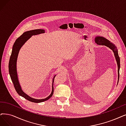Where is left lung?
<instances>
[{
  "label": "left lung",
  "instance_id": "obj_1",
  "mask_svg": "<svg viewBox=\"0 0 126 126\" xmlns=\"http://www.w3.org/2000/svg\"><path fill=\"white\" fill-rule=\"evenodd\" d=\"M95 42L97 44L101 45V46H105L110 49H111L114 52V56L117 62V66H118V78L119 79V69H120V58L118 56V50L116 48V47L115 46V44L110 42L109 40L105 39L103 37H96L94 39Z\"/></svg>",
  "mask_w": 126,
  "mask_h": 126
}]
</instances>
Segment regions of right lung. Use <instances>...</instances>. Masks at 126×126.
Here are the masks:
<instances>
[{"label":"right lung","mask_w":126,"mask_h":126,"mask_svg":"<svg viewBox=\"0 0 126 126\" xmlns=\"http://www.w3.org/2000/svg\"><path fill=\"white\" fill-rule=\"evenodd\" d=\"M45 32V31L43 29H34L32 30V31H27L24 32L21 36L18 37L16 40V42H14L13 46L12 47V51L11 55L10 58L9 60V72L10 75L11 79L13 84L14 85V87L16 89V92L17 94L21 95V96L24 97L26 99L29 101H31L34 103H40L42 102L48 100L51 98L53 94L54 93V87H53V83L54 80V78L56 75H55L53 79V83H52V91L51 94H50L49 96L47 98L42 99H36L32 98L31 97H29L28 95L25 94L21 88V86L18 79L17 77V74L16 71V62L18 54L20 49L22 47L24 44V43L26 42L27 40L31 38L32 36L33 35H37L40 33H43Z\"/></svg>","instance_id":"right-lung-1"}]
</instances>
